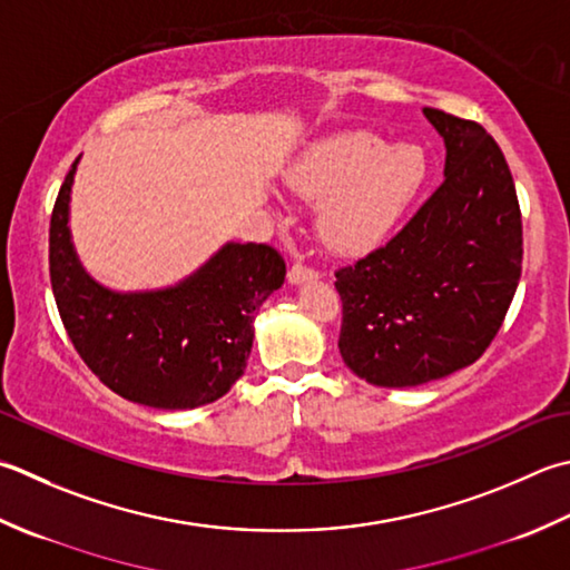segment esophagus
Here are the masks:
<instances>
[{"instance_id":"34e87169","label":"esophagus","mask_w":570,"mask_h":570,"mask_svg":"<svg viewBox=\"0 0 570 570\" xmlns=\"http://www.w3.org/2000/svg\"><path fill=\"white\" fill-rule=\"evenodd\" d=\"M316 276H318V272L314 269V266H306V264H301V262H296L292 269H288V282H292V284L311 282V278H316Z\"/></svg>"}]
</instances>
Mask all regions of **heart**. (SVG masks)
Masks as SVG:
<instances>
[{"mask_svg":"<svg viewBox=\"0 0 570 570\" xmlns=\"http://www.w3.org/2000/svg\"><path fill=\"white\" fill-rule=\"evenodd\" d=\"M417 145H393L371 130H341L311 145L286 170V187L321 203L316 229L338 254L371 252L387 239L425 180Z\"/></svg>","mask_w":570,"mask_h":570,"instance_id":"heart-1","label":"heart"}]
</instances>
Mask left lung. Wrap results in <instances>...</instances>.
Masks as SVG:
<instances>
[{"label":"left lung","instance_id":"1","mask_svg":"<svg viewBox=\"0 0 570 570\" xmlns=\"http://www.w3.org/2000/svg\"><path fill=\"white\" fill-rule=\"evenodd\" d=\"M448 148L444 180L383 247L336 272L343 363L381 387L472 365L517 294L521 209L504 153L474 120L425 108Z\"/></svg>","mask_w":570,"mask_h":570}]
</instances>
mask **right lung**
I'll list each match as a JSON object with an SVG mask.
<instances>
[{"label": "right lung", "instance_id": "1", "mask_svg": "<svg viewBox=\"0 0 570 570\" xmlns=\"http://www.w3.org/2000/svg\"><path fill=\"white\" fill-rule=\"evenodd\" d=\"M78 158L53 203L49 274L73 348L106 387L130 403L193 410L239 381L254 343V314L284 284L286 262L269 244H225L165 292L116 294L76 259L69 199Z\"/></svg>", "mask_w": 570, "mask_h": 570}]
</instances>
